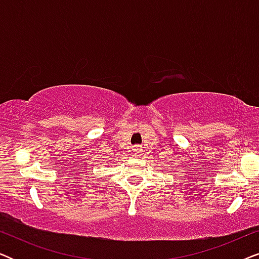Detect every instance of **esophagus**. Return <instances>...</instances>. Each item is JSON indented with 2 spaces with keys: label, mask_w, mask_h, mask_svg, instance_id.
<instances>
[{
  "label": "esophagus",
  "mask_w": 259,
  "mask_h": 259,
  "mask_svg": "<svg viewBox=\"0 0 259 259\" xmlns=\"http://www.w3.org/2000/svg\"><path fill=\"white\" fill-rule=\"evenodd\" d=\"M133 152H134V154H140V148H139V146H136L134 147V150H133Z\"/></svg>",
  "instance_id": "1"
}]
</instances>
